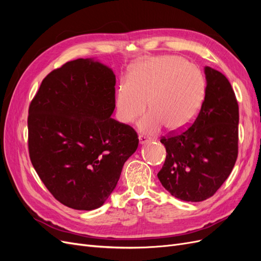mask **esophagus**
<instances>
[{
  "mask_svg": "<svg viewBox=\"0 0 261 261\" xmlns=\"http://www.w3.org/2000/svg\"><path fill=\"white\" fill-rule=\"evenodd\" d=\"M150 140H151V138L148 137V136H145V135H140V136H139V143H140L141 145L147 144L148 141H150Z\"/></svg>",
  "mask_w": 261,
  "mask_h": 261,
  "instance_id": "obj_1",
  "label": "esophagus"
}]
</instances>
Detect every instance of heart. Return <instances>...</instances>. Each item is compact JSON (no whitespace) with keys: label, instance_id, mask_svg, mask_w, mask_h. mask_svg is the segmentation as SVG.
<instances>
[{"label":"heart","instance_id":"b5f03b06","mask_svg":"<svg viewBox=\"0 0 261 261\" xmlns=\"http://www.w3.org/2000/svg\"><path fill=\"white\" fill-rule=\"evenodd\" d=\"M203 99L200 70L178 57H158L141 61L133 68L128 82L116 92L118 120L133 123L147 110L139 123L145 133H156L165 125L169 130L186 128L198 113Z\"/></svg>","mask_w":261,"mask_h":261}]
</instances>
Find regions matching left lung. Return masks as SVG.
I'll use <instances>...</instances> for the list:
<instances>
[{"instance_id":"1","label":"left lung","mask_w":261,"mask_h":261,"mask_svg":"<svg viewBox=\"0 0 261 261\" xmlns=\"http://www.w3.org/2000/svg\"><path fill=\"white\" fill-rule=\"evenodd\" d=\"M207 87L199 113L187 128L160 141L167 158L158 173L176 198L198 202L210 198L231 174L239 153V103L227 78L204 67Z\"/></svg>"}]
</instances>
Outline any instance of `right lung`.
<instances>
[{
    "mask_svg": "<svg viewBox=\"0 0 261 261\" xmlns=\"http://www.w3.org/2000/svg\"><path fill=\"white\" fill-rule=\"evenodd\" d=\"M115 75L90 59L45 76L28 111L31 163L55 199L76 210L101 207L136 151L132 126L111 117Z\"/></svg>",
    "mask_w": 261,
    "mask_h": 261,
    "instance_id": "obj_1",
    "label": "right lung"
}]
</instances>
